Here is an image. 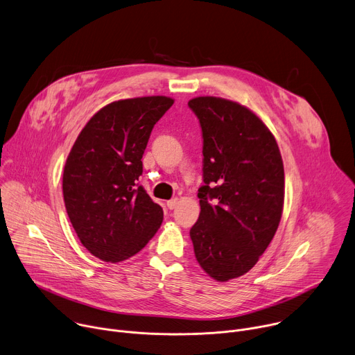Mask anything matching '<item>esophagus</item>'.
<instances>
[{"instance_id": "34e87169", "label": "esophagus", "mask_w": 355, "mask_h": 355, "mask_svg": "<svg viewBox=\"0 0 355 355\" xmlns=\"http://www.w3.org/2000/svg\"><path fill=\"white\" fill-rule=\"evenodd\" d=\"M177 204H178V198H173V199L167 200V208L174 209L177 207Z\"/></svg>"}]
</instances>
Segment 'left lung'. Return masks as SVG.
Segmentation results:
<instances>
[{
  "instance_id": "left-lung-1",
  "label": "left lung",
  "mask_w": 355,
  "mask_h": 355,
  "mask_svg": "<svg viewBox=\"0 0 355 355\" xmlns=\"http://www.w3.org/2000/svg\"><path fill=\"white\" fill-rule=\"evenodd\" d=\"M202 129L200 214L189 236L195 257L225 282L256 266L284 208V164L275 137L245 107L216 96L188 103Z\"/></svg>"
}]
</instances>
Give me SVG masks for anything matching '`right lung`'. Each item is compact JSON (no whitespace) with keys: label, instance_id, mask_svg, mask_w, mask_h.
<instances>
[{"label":"right lung","instance_id":"add662e5","mask_svg":"<svg viewBox=\"0 0 355 355\" xmlns=\"http://www.w3.org/2000/svg\"><path fill=\"white\" fill-rule=\"evenodd\" d=\"M174 99L163 95L115 101L78 135L63 173L70 222L92 256L119 263L156 234L163 209L139 185L148 137Z\"/></svg>","mask_w":355,"mask_h":355}]
</instances>
